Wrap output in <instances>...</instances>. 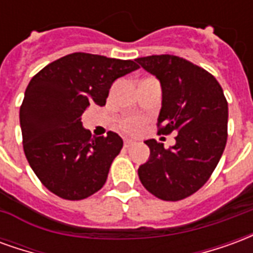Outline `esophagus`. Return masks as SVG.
I'll return each instance as SVG.
<instances>
[{"mask_svg": "<svg viewBox=\"0 0 253 253\" xmlns=\"http://www.w3.org/2000/svg\"><path fill=\"white\" fill-rule=\"evenodd\" d=\"M134 141H132V139H126V141H125V148H130V146H132V145H134Z\"/></svg>", "mask_w": 253, "mask_h": 253, "instance_id": "1", "label": "esophagus"}]
</instances>
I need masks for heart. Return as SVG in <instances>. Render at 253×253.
<instances>
[{
	"mask_svg": "<svg viewBox=\"0 0 253 253\" xmlns=\"http://www.w3.org/2000/svg\"><path fill=\"white\" fill-rule=\"evenodd\" d=\"M143 121L142 118L139 116H128L126 119H123L121 123V127L126 132H130V134H137L142 130L143 127Z\"/></svg>",
	"mask_w": 253,
	"mask_h": 253,
	"instance_id": "heart-1",
	"label": "heart"
}]
</instances>
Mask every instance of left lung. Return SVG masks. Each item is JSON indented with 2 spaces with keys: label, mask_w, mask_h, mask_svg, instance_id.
I'll list each match as a JSON object with an SVG mask.
<instances>
[{
  "label": "left lung",
  "mask_w": 253,
  "mask_h": 253,
  "mask_svg": "<svg viewBox=\"0 0 253 253\" xmlns=\"http://www.w3.org/2000/svg\"><path fill=\"white\" fill-rule=\"evenodd\" d=\"M137 62L161 83L159 134L177 132L169 149L156 139L145 142L150 159L138 176L159 199L181 201L205 186L219 163L228 139V101L215 77L184 58L163 54Z\"/></svg>",
  "instance_id": "left-lung-1"
}]
</instances>
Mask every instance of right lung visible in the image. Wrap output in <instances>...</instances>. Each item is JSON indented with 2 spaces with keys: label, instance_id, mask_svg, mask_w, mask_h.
<instances>
[{
  "label": "right lung",
  "instance_id": "1",
  "mask_svg": "<svg viewBox=\"0 0 253 253\" xmlns=\"http://www.w3.org/2000/svg\"><path fill=\"white\" fill-rule=\"evenodd\" d=\"M138 67L130 59L73 52L32 77L20 107L23 148L52 194L81 201L104 186L123 141L112 131L92 137L81 115L90 104L104 105L114 81Z\"/></svg>",
  "mask_w": 253,
  "mask_h": 253
}]
</instances>
